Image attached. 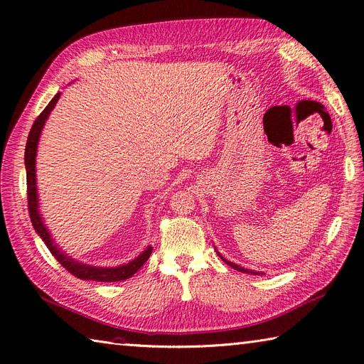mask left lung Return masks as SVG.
<instances>
[{
    "label": "left lung",
    "mask_w": 364,
    "mask_h": 364,
    "mask_svg": "<svg viewBox=\"0 0 364 364\" xmlns=\"http://www.w3.org/2000/svg\"><path fill=\"white\" fill-rule=\"evenodd\" d=\"M218 257L220 258H222L226 264H228V266H230V267H232V269H235V270H238V272H243V273H250V274H259L258 272H252V270H249V269H245V267H240V266H237V264L235 262H230V261H228V259H225L222 255H220V253H218Z\"/></svg>",
    "instance_id": "left-lung-1"
}]
</instances>
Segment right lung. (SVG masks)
<instances>
[{
  "instance_id": "right-lung-1",
  "label": "right lung",
  "mask_w": 364,
  "mask_h": 364,
  "mask_svg": "<svg viewBox=\"0 0 364 364\" xmlns=\"http://www.w3.org/2000/svg\"><path fill=\"white\" fill-rule=\"evenodd\" d=\"M60 97V92L53 97V100L48 103V106L43 109L41 115L36 118L35 123H33L30 134L27 138V144H26V170H27V202H28V214L31 218V225L35 228L38 235L43 240V243L50 249L53 253V257L56 258L62 267L67 269L71 274H74L75 278L86 279V281H100V282H117V281H123L130 278L132 274H135L144 262L149 259L151 255L153 247H147L144 252L141 253L139 257H136L134 261H130L127 264H123L119 267H94V266H87V264L79 262L68 257L67 253H63L54 240L51 238L47 226L43 225L42 217L39 214L38 209V190H36V151H38V142L43 124L50 115V112L56 106L58 100Z\"/></svg>"
}]
</instances>
